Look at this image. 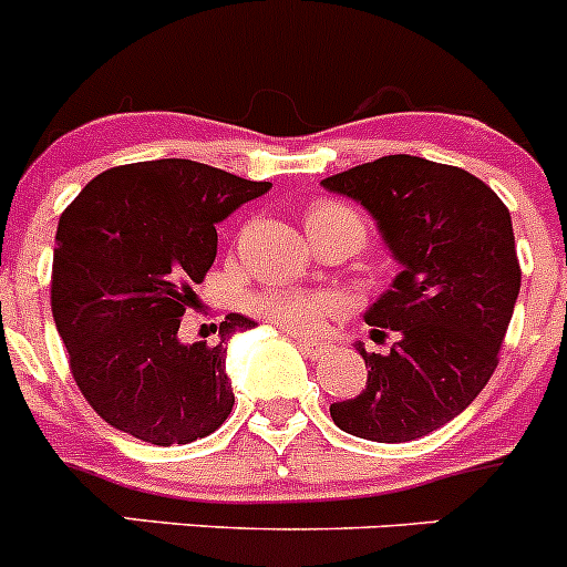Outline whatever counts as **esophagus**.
<instances>
[{
	"label": "esophagus",
	"instance_id": "esophagus-1",
	"mask_svg": "<svg viewBox=\"0 0 567 567\" xmlns=\"http://www.w3.org/2000/svg\"><path fill=\"white\" fill-rule=\"evenodd\" d=\"M297 347H300L302 354H308V358H322L324 354V343L313 341V338H297Z\"/></svg>",
	"mask_w": 567,
	"mask_h": 567
}]
</instances>
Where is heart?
Returning a JSON list of instances; mask_svg holds the SVG:
<instances>
[{
	"label": "heart",
	"instance_id": "1",
	"mask_svg": "<svg viewBox=\"0 0 567 567\" xmlns=\"http://www.w3.org/2000/svg\"><path fill=\"white\" fill-rule=\"evenodd\" d=\"M308 235L311 231H324V235H352L360 245L365 243L369 235V220L352 204L341 202V198H319L308 207L306 213ZM250 313L286 327L295 332H313L322 327L327 317L338 311V302L322 291L297 289V286H267V289L256 291L248 300Z\"/></svg>",
	"mask_w": 567,
	"mask_h": 567
}]
</instances>
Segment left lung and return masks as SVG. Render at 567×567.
<instances>
[{
	"mask_svg": "<svg viewBox=\"0 0 567 567\" xmlns=\"http://www.w3.org/2000/svg\"><path fill=\"white\" fill-rule=\"evenodd\" d=\"M377 218L404 270L365 313L390 354H360L369 382L330 404L332 423L371 442H410L477 399L522 289L511 213L475 174L414 155H384L322 179Z\"/></svg>",
	"mask_w": 567,
	"mask_h": 567,
	"instance_id": "left-lung-1",
	"label": "left lung"
}]
</instances>
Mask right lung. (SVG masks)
<instances>
[{
  "label": "right lung",
  "mask_w": 567,
  "mask_h": 567,
  "mask_svg": "<svg viewBox=\"0 0 567 567\" xmlns=\"http://www.w3.org/2000/svg\"><path fill=\"white\" fill-rule=\"evenodd\" d=\"M270 190L207 163L163 157L97 174L56 229L51 313L81 395L109 425L188 445L235 406L224 343L254 327L220 322V343H183L179 317L218 254L215 224Z\"/></svg>",
  "instance_id": "obj_1"
}]
</instances>
